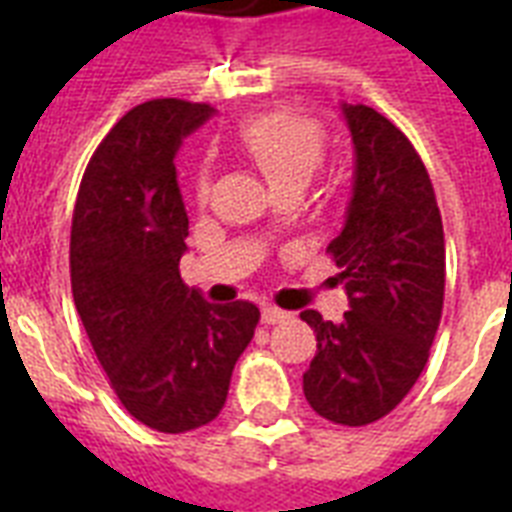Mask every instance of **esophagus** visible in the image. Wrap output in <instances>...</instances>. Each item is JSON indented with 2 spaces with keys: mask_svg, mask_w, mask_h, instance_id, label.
<instances>
[{
  "mask_svg": "<svg viewBox=\"0 0 512 512\" xmlns=\"http://www.w3.org/2000/svg\"><path fill=\"white\" fill-rule=\"evenodd\" d=\"M287 316H289L287 311H281V308H273V305H265L263 313H260L263 324H279V321H284Z\"/></svg>",
  "mask_w": 512,
  "mask_h": 512,
  "instance_id": "obj_1",
  "label": "esophagus"
}]
</instances>
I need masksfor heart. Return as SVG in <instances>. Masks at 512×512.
<instances>
[{"label": "heart", "mask_w": 512, "mask_h": 512, "mask_svg": "<svg viewBox=\"0 0 512 512\" xmlns=\"http://www.w3.org/2000/svg\"><path fill=\"white\" fill-rule=\"evenodd\" d=\"M239 148L257 170L263 172L276 193L308 188L327 156V138L319 124L287 111H271L249 119L239 130ZM212 172L201 167L196 177V196L209 199Z\"/></svg>", "instance_id": "1"}]
</instances>
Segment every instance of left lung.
<instances>
[{"mask_svg": "<svg viewBox=\"0 0 512 512\" xmlns=\"http://www.w3.org/2000/svg\"><path fill=\"white\" fill-rule=\"evenodd\" d=\"M356 154L345 228L327 252L348 308L340 324L303 311L316 356L303 374L313 412L361 428L393 412L428 364L446 284L444 225L420 154L369 106L342 103Z\"/></svg>", "mask_w": 512, "mask_h": 512, "instance_id": "1", "label": "left lung"}]
</instances>
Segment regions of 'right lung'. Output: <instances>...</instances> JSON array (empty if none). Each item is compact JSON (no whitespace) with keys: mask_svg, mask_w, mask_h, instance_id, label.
I'll list each match as a JSON object with an SVG mask.
<instances>
[{"mask_svg":"<svg viewBox=\"0 0 512 512\" xmlns=\"http://www.w3.org/2000/svg\"><path fill=\"white\" fill-rule=\"evenodd\" d=\"M215 108L140 103L95 148L71 223V292L124 409L159 433L220 414L233 366L255 337L257 305H215L180 279L188 215L175 154Z\"/></svg>","mask_w":512,"mask_h":512,"instance_id":"1","label":"right lung"}]
</instances>
